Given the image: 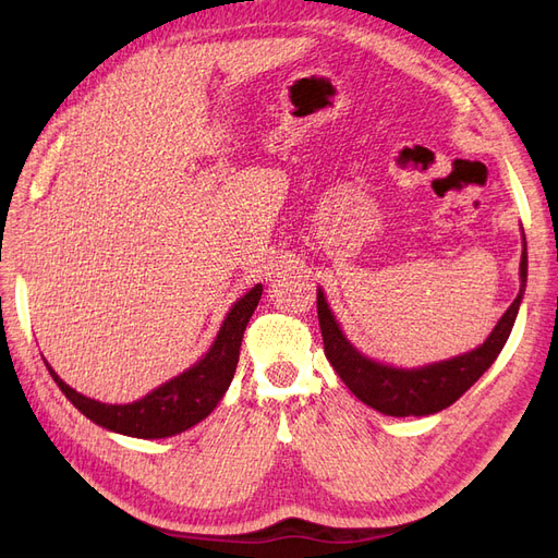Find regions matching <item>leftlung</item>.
I'll return each mask as SVG.
<instances>
[{"label": "left lung", "instance_id": "1", "mask_svg": "<svg viewBox=\"0 0 558 558\" xmlns=\"http://www.w3.org/2000/svg\"><path fill=\"white\" fill-rule=\"evenodd\" d=\"M521 289L508 312L502 314L498 326L486 337V342L472 349L463 356H456L442 363H433L414 369H402L377 363L363 356L359 349H353L344 332L337 326V320L324 298V291L316 293V312L318 326L324 335L326 359L335 367V373L349 386V391L369 408L388 414V416H428L440 412L459 400L468 388L475 384L492 363L498 359L505 342L512 332L514 318L521 305L523 289H526L529 275V256L526 242L521 251Z\"/></svg>", "mask_w": 558, "mask_h": 558}]
</instances>
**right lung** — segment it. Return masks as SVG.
<instances>
[{"label":"right lung","mask_w":558,"mask_h":558,"mask_svg":"<svg viewBox=\"0 0 558 558\" xmlns=\"http://www.w3.org/2000/svg\"><path fill=\"white\" fill-rule=\"evenodd\" d=\"M263 295V286L256 283L253 289L234 302L228 312L221 330H218L207 356L193 367L185 369L179 377L165 381L156 391H150L142 400L128 404H107L93 398L81 396L72 386H66L56 369L46 361L50 377L56 379L60 391L70 398L74 408L86 414L97 426L107 430L144 437V440H158L189 430L191 426L207 418L218 400L223 398L234 377V367L240 361V347L253 310L258 307Z\"/></svg>","instance_id":"1"}]
</instances>
